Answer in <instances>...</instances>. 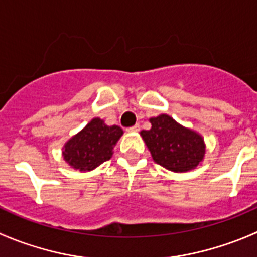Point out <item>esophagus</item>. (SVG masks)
Returning <instances> with one entry per match:
<instances>
[{
	"label": "esophagus",
	"instance_id": "34e87169",
	"mask_svg": "<svg viewBox=\"0 0 257 257\" xmlns=\"http://www.w3.org/2000/svg\"><path fill=\"white\" fill-rule=\"evenodd\" d=\"M139 131V124H136V125L131 126V128L126 129V132H131V133H134V132H138Z\"/></svg>",
	"mask_w": 257,
	"mask_h": 257
}]
</instances>
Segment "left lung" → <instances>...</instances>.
I'll use <instances>...</instances> for the list:
<instances>
[{
	"mask_svg": "<svg viewBox=\"0 0 257 257\" xmlns=\"http://www.w3.org/2000/svg\"><path fill=\"white\" fill-rule=\"evenodd\" d=\"M152 128L142 131L153 161L176 173L195 169L205 157L203 138L196 132L184 128L167 114L149 119Z\"/></svg>",
	"mask_w": 257,
	"mask_h": 257,
	"instance_id": "8db88e82",
	"label": "left lung"
}]
</instances>
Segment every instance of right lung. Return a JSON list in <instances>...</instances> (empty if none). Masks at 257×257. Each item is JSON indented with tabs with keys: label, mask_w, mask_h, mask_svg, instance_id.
<instances>
[{
	"label": "right lung",
	"mask_w": 257,
	"mask_h": 257,
	"mask_svg": "<svg viewBox=\"0 0 257 257\" xmlns=\"http://www.w3.org/2000/svg\"><path fill=\"white\" fill-rule=\"evenodd\" d=\"M123 136L118 125H106L100 118H94L64 146L62 156L69 166L79 171H91L113 156V148Z\"/></svg>",
	"instance_id": "add662e5"
}]
</instances>
